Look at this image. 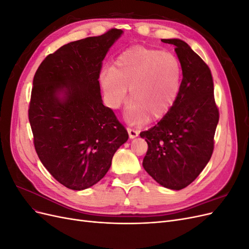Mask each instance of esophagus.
Masks as SVG:
<instances>
[{"label":"esophagus","mask_w":249,"mask_h":249,"mask_svg":"<svg viewBox=\"0 0 249 249\" xmlns=\"http://www.w3.org/2000/svg\"><path fill=\"white\" fill-rule=\"evenodd\" d=\"M127 132H129V136H130L131 139L136 138L138 135H139V131L135 130V129H132V127H127Z\"/></svg>","instance_id":"34e87169"}]
</instances>
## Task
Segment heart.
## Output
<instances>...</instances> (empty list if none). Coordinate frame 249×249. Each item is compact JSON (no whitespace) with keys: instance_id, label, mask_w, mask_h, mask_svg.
I'll list each match as a JSON object with an SVG mask.
<instances>
[{"instance_id":"heart-1","label":"heart","mask_w":249,"mask_h":249,"mask_svg":"<svg viewBox=\"0 0 249 249\" xmlns=\"http://www.w3.org/2000/svg\"><path fill=\"white\" fill-rule=\"evenodd\" d=\"M182 79V64L175 54L145 47L125 50L100 76L105 100L113 110L122 106L130 89L125 111L130 124L166 114L179 94Z\"/></svg>"}]
</instances>
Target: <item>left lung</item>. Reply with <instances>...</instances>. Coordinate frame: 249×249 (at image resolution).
I'll return each mask as SVG.
<instances>
[{"instance_id": "left-lung-1", "label": "left lung", "mask_w": 249, "mask_h": 249, "mask_svg": "<svg viewBox=\"0 0 249 249\" xmlns=\"http://www.w3.org/2000/svg\"><path fill=\"white\" fill-rule=\"evenodd\" d=\"M162 41L176 46L183 69L182 87L160 122L140 133L148 145L142 165L157 183L180 190L199 176L212 157L219 110L206 62L183 40Z\"/></svg>"}]
</instances>
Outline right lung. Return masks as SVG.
I'll list each match as a JSON object with an SVG mask.
<instances>
[{"instance_id":"add662e5","label":"right lung","mask_w":249,"mask_h":249,"mask_svg":"<svg viewBox=\"0 0 249 249\" xmlns=\"http://www.w3.org/2000/svg\"><path fill=\"white\" fill-rule=\"evenodd\" d=\"M122 34L111 29L64 44L35 72L28 110L34 147L53 178L71 190L100 182L129 138L103 105L99 82L103 60Z\"/></svg>"}]
</instances>
